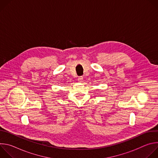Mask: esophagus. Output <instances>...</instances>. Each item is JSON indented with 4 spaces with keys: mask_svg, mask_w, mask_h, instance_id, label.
Instances as JSON below:
<instances>
[{
    "mask_svg": "<svg viewBox=\"0 0 158 158\" xmlns=\"http://www.w3.org/2000/svg\"><path fill=\"white\" fill-rule=\"evenodd\" d=\"M78 81H79V82H83V77H82V76H80V77H79V78H78Z\"/></svg>",
    "mask_w": 158,
    "mask_h": 158,
    "instance_id": "34e87169",
    "label": "esophagus"
}]
</instances>
